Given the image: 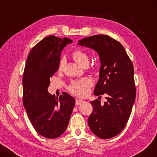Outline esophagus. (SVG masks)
Returning <instances> with one entry per match:
<instances>
[{
  "label": "esophagus",
  "instance_id": "esophagus-1",
  "mask_svg": "<svg viewBox=\"0 0 157 157\" xmlns=\"http://www.w3.org/2000/svg\"><path fill=\"white\" fill-rule=\"evenodd\" d=\"M84 102V101L82 100H76V101H75V105H79L82 104V103H83Z\"/></svg>",
  "mask_w": 157,
  "mask_h": 157
}]
</instances>
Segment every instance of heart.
Returning <instances> with one entry per match:
<instances>
[{"label":"heart","mask_w":157,"mask_h":157,"mask_svg":"<svg viewBox=\"0 0 157 157\" xmlns=\"http://www.w3.org/2000/svg\"><path fill=\"white\" fill-rule=\"evenodd\" d=\"M72 57L75 62L82 67L89 65V57L88 55L82 50H77L74 51ZM63 66H64V60L62 59L59 63L58 70L59 71H62ZM92 84L93 82L91 79L84 78L71 82L70 86H68V90L74 95H78V96H84L88 94L89 88L92 86Z\"/></svg>","instance_id":"1"}]
</instances>
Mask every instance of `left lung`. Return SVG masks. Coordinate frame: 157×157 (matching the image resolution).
I'll return each mask as SVG.
<instances>
[{"mask_svg":"<svg viewBox=\"0 0 157 157\" xmlns=\"http://www.w3.org/2000/svg\"><path fill=\"white\" fill-rule=\"evenodd\" d=\"M78 45L94 50L99 55V79L94 94L98 99L101 95H107L104 105L98 99L91 101L89 127L100 139H111L124 128L135 102L133 64L121 44L107 35L86 37L79 40Z\"/></svg>","mask_w":157,"mask_h":157,"instance_id":"1","label":"left lung"}]
</instances>
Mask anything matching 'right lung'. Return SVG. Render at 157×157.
<instances>
[{"instance_id": "obj_1", "label": "right lung", "mask_w": 157, "mask_h": 157, "mask_svg": "<svg viewBox=\"0 0 157 157\" xmlns=\"http://www.w3.org/2000/svg\"><path fill=\"white\" fill-rule=\"evenodd\" d=\"M71 39L45 37L33 48L23 77V102L32 125L47 139H55L66 131L75 106V98L66 92L55 98L48 91L50 78L58 70L61 52Z\"/></svg>"}]
</instances>
